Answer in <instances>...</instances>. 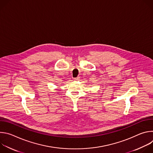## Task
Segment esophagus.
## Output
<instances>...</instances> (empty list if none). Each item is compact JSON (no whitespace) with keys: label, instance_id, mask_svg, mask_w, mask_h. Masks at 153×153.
<instances>
[{"label":"esophagus","instance_id":"obj_1","mask_svg":"<svg viewBox=\"0 0 153 153\" xmlns=\"http://www.w3.org/2000/svg\"><path fill=\"white\" fill-rule=\"evenodd\" d=\"M74 80H75V81H77V80H80V77H76V78H74Z\"/></svg>","mask_w":153,"mask_h":153}]
</instances>
